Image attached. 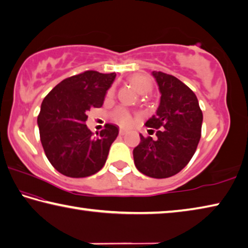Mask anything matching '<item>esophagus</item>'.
I'll return each mask as SVG.
<instances>
[{
    "label": "esophagus",
    "instance_id": "34e87169",
    "mask_svg": "<svg viewBox=\"0 0 248 248\" xmlns=\"http://www.w3.org/2000/svg\"><path fill=\"white\" fill-rule=\"evenodd\" d=\"M119 133H120V135H121V136H123V135H125V134L127 133V131H126V129H123V128H121Z\"/></svg>",
    "mask_w": 248,
    "mask_h": 248
}]
</instances>
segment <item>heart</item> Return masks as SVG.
Masks as SVG:
<instances>
[{
	"label": "heart",
	"instance_id": "heart-1",
	"mask_svg": "<svg viewBox=\"0 0 248 248\" xmlns=\"http://www.w3.org/2000/svg\"><path fill=\"white\" fill-rule=\"evenodd\" d=\"M129 82H131V85L134 88L141 94H147L153 90V82H151L150 78L144 75V74H134V75L129 78ZM113 94H114V89L111 88L108 91L107 97L112 98ZM111 117L113 121L124 127L129 126V125L133 123V116L131 114V112L126 110L125 108H115V110L112 112Z\"/></svg>",
	"mask_w": 248,
	"mask_h": 248
}]
</instances>
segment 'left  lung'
Instances as JSON below:
<instances>
[{
	"label": "left lung",
	"instance_id": "1",
	"mask_svg": "<svg viewBox=\"0 0 248 248\" xmlns=\"http://www.w3.org/2000/svg\"><path fill=\"white\" fill-rule=\"evenodd\" d=\"M160 104L157 114L146 122L155 128L157 140L140 134L133 150L137 170L154 179H167L184 169L197 149L202 136V112L194 91L176 77L154 71ZM149 132H154L150 129Z\"/></svg>",
	"mask_w": 248,
	"mask_h": 248
}]
</instances>
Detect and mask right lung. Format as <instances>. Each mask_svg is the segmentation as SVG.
Here are the masks:
<instances>
[{
    "label": "right lung",
    "instance_id": "obj_1",
    "mask_svg": "<svg viewBox=\"0 0 248 248\" xmlns=\"http://www.w3.org/2000/svg\"><path fill=\"white\" fill-rule=\"evenodd\" d=\"M116 74L86 71L66 78L43 99L38 115L40 140L47 160L68 177H87L107 161L119 127L106 124L94 137L86 125L87 112L101 108Z\"/></svg>",
    "mask_w": 248,
    "mask_h": 248
}]
</instances>
